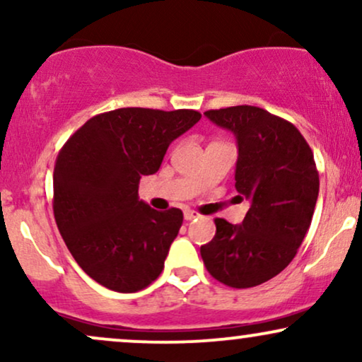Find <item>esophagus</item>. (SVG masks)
I'll return each instance as SVG.
<instances>
[{"label": "esophagus", "instance_id": "obj_1", "mask_svg": "<svg viewBox=\"0 0 362 362\" xmlns=\"http://www.w3.org/2000/svg\"><path fill=\"white\" fill-rule=\"evenodd\" d=\"M184 218L187 219V221H190V219L199 218V213H195V211H192V209H185L184 211Z\"/></svg>", "mask_w": 362, "mask_h": 362}]
</instances>
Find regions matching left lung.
<instances>
[{"label": "left lung", "instance_id": "8db88e82", "mask_svg": "<svg viewBox=\"0 0 362 362\" xmlns=\"http://www.w3.org/2000/svg\"><path fill=\"white\" fill-rule=\"evenodd\" d=\"M204 115L235 134V187L250 209L242 224L216 218V235L202 245L201 257L216 281L253 288L288 267L308 231L320 187L313 151L293 124L260 107Z\"/></svg>", "mask_w": 362, "mask_h": 362}]
</instances>
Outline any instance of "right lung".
Segmentation results:
<instances>
[{
  "label": "right lung",
  "instance_id": "obj_1",
  "mask_svg": "<svg viewBox=\"0 0 362 362\" xmlns=\"http://www.w3.org/2000/svg\"><path fill=\"white\" fill-rule=\"evenodd\" d=\"M199 119L187 109L110 110L86 120L57 155V228L78 265L107 289L136 293L163 271L184 214L139 201V180L158 172L170 143Z\"/></svg>",
  "mask_w": 362,
  "mask_h": 362
}]
</instances>
